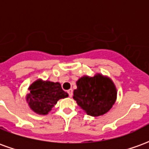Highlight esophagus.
I'll return each instance as SVG.
<instances>
[{
  "label": "esophagus",
  "instance_id": "1",
  "mask_svg": "<svg viewBox=\"0 0 149 149\" xmlns=\"http://www.w3.org/2000/svg\"><path fill=\"white\" fill-rule=\"evenodd\" d=\"M68 96H69V97H72V89H68Z\"/></svg>",
  "mask_w": 149,
  "mask_h": 149
}]
</instances>
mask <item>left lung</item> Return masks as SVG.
<instances>
[{"instance_id":"1","label":"left lung","mask_w":149,"mask_h":149,"mask_svg":"<svg viewBox=\"0 0 149 149\" xmlns=\"http://www.w3.org/2000/svg\"><path fill=\"white\" fill-rule=\"evenodd\" d=\"M77 87L73 91V99L81 109L92 116L105 114L116 100L117 91L113 81L100 73L79 78Z\"/></svg>"}]
</instances>
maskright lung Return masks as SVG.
<instances>
[{
    "label": "right lung",
    "instance_id": "add662e5",
    "mask_svg": "<svg viewBox=\"0 0 149 149\" xmlns=\"http://www.w3.org/2000/svg\"><path fill=\"white\" fill-rule=\"evenodd\" d=\"M26 101L34 112L39 115H47L60 99L68 97L62 89L59 82L42 81L38 79L28 88Z\"/></svg>",
    "mask_w": 149,
    "mask_h": 149
}]
</instances>
